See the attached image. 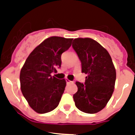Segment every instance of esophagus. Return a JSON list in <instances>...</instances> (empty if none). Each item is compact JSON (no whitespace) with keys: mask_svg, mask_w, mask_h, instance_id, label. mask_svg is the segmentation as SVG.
<instances>
[{"mask_svg":"<svg viewBox=\"0 0 135 135\" xmlns=\"http://www.w3.org/2000/svg\"><path fill=\"white\" fill-rule=\"evenodd\" d=\"M66 83H67V84H70V83H71V81L69 80V79H66Z\"/></svg>","mask_w":135,"mask_h":135,"instance_id":"esophagus-1","label":"esophagus"}]
</instances>
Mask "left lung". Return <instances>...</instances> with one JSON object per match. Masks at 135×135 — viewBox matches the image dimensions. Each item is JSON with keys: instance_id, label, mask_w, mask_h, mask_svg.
Instances as JSON below:
<instances>
[{"instance_id": "8db88e82", "label": "left lung", "mask_w": 135, "mask_h": 135, "mask_svg": "<svg viewBox=\"0 0 135 135\" xmlns=\"http://www.w3.org/2000/svg\"><path fill=\"white\" fill-rule=\"evenodd\" d=\"M72 46L87 74L85 84L76 82L78 91L74 94L76 107L87 113L102 110L111 99L115 87L116 72L108 51L90 38H78Z\"/></svg>"}]
</instances>
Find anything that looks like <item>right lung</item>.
Listing matches in <instances>:
<instances>
[{
	"label": "right lung",
	"instance_id": "1",
	"mask_svg": "<svg viewBox=\"0 0 135 135\" xmlns=\"http://www.w3.org/2000/svg\"><path fill=\"white\" fill-rule=\"evenodd\" d=\"M73 38L51 36L38 45L27 57L20 71V86L31 109L38 113L58 106L65 89V79L51 76L61 67V54L71 45Z\"/></svg>",
	"mask_w": 135,
	"mask_h": 135
}]
</instances>
